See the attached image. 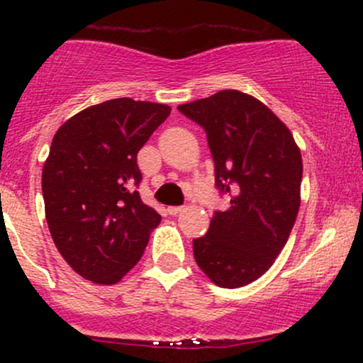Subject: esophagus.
I'll return each instance as SVG.
<instances>
[{
	"mask_svg": "<svg viewBox=\"0 0 363 363\" xmlns=\"http://www.w3.org/2000/svg\"><path fill=\"white\" fill-rule=\"evenodd\" d=\"M186 208L184 206H169L167 208V211H169V215H179V213H182V211H184Z\"/></svg>",
	"mask_w": 363,
	"mask_h": 363,
	"instance_id": "1",
	"label": "esophagus"
}]
</instances>
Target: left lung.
Instances as JSON below:
<instances>
[{"label": "left lung", "instance_id": "1", "mask_svg": "<svg viewBox=\"0 0 363 363\" xmlns=\"http://www.w3.org/2000/svg\"><path fill=\"white\" fill-rule=\"evenodd\" d=\"M177 109L205 129L215 186L230 196V208L193 239L194 259L215 285L239 289L268 272L289 240L301 206V150L264 104L239 90Z\"/></svg>", "mask_w": 363, "mask_h": 363}]
</instances>
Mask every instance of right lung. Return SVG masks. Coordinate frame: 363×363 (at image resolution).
Returning a JSON list of instances; mask_svg holds the SVG:
<instances>
[{
	"label": "right lung",
	"instance_id": "add662e5",
	"mask_svg": "<svg viewBox=\"0 0 363 363\" xmlns=\"http://www.w3.org/2000/svg\"><path fill=\"white\" fill-rule=\"evenodd\" d=\"M169 114L164 104L112 99L78 112L54 135L43 169L45 220L57 251L85 280L118 283L160 223L136 191V157Z\"/></svg>",
	"mask_w": 363,
	"mask_h": 363
}]
</instances>
